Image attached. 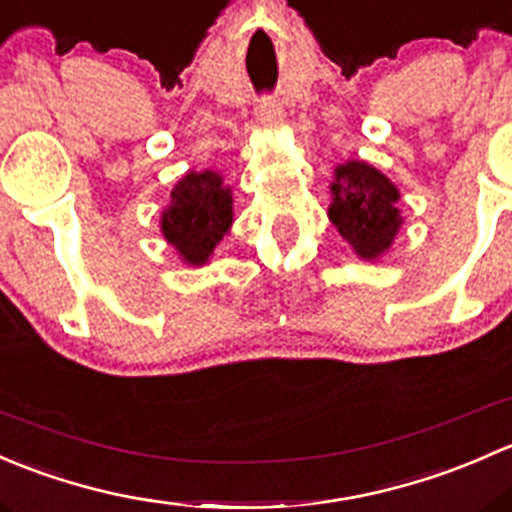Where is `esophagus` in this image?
<instances>
[{"instance_id":"obj_1","label":"esophagus","mask_w":512,"mask_h":512,"mask_svg":"<svg viewBox=\"0 0 512 512\" xmlns=\"http://www.w3.org/2000/svg\"><path fill=\"white\" fill-rule=\"evenodd\" d=\"M258 123L266 130H278L283 125V110L276 100H261L258 103Z\"/></svg>"}]
</instances>
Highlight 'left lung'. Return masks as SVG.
I'll return each instance as SVG.
<instances>
[{
  "label": "left lung",
  "instance_id": "obj_1",
  "mask_svg": "<svg viewBox=\"0 0 512 512\" xmlns=\"http://www.w3.org/2000/svg\"><path fill=\"white\" fill-rule=\"evenodd\" d=\"M330 197L328 219L362 261H377L392 249L404 224L392 179L367 162L347 160L335 167Z\"/></svg>",
  "mask_w": 512,
  "mask_h": 512
}]
</instances>
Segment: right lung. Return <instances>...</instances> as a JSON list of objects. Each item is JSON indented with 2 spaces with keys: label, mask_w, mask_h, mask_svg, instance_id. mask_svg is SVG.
<instances>
[{
  "label": "right lung",
  "mask_w": 512,
  "mask_h": 512,
  "mask_svg": "<svg viewBox=\"0 0 512 512\" xmlns=\"http://www.w3.org/2000/svg\"><path fill=\"white\" fill-rule=\"evenodd\" d=\"M234 224V197L224 177L214 170L187 172L170 194L160 231L187 266H207L219 241Z\"/></svg>",
  "instance_id": "1"
}]
</instances>
